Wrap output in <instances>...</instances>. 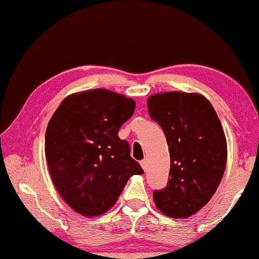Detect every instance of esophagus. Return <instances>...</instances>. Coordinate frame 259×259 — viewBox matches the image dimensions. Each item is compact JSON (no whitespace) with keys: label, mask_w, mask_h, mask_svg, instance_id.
Masks as SVG:
<instances>
[{"label":"esophagus","mask_w":259,"mask_h":259,"mask_svg":"<svg viewBox=\"0 0 259 259\" xmlns=\"http://www.w3.org/2000/svg\"><path fill=\"white\" fill-rule=\"evenodd\" d=\"M140 165H142V168H143L144 170H146V169H147V160L140 161Z\"/></svg>","instance_id":"obj_1"}]
</instances>
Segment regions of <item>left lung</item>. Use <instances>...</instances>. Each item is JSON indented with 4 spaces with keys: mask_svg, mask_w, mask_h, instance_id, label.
<instances>
[{
    "mask_svg": "<svg viewBox=\"0 0 259 259\" xmlns=\"http://www.w3.org/2000/svg\"><path fill=\"white\" fill-rule=\"evenodd\" d=\"M147 108L163 130L170 154L169 181L153 193L154 203L165 216L187 218L209 202L222 181L227 161L224 130L200 94H155L148 97Z\"/></svg>",
    "mask_w": 259,
    "mask_h": 259,
    "instance_id": "8db88e82",
    "label": "left lung"
}]
</instances>
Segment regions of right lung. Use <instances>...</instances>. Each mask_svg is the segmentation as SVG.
Listing matches in <instances>:
<instances>
[{"label":"right lung","mask_w":259,"mask_h":259,"mask_svg":"<svg viewBox=\"0 0 259 259\" xmlns=\"http://www.w3.org/2000/svg\"><path fill=\"white\" fill-rule=\"evenodd\" d=\"M134 99L103 89L67 96L46 131V157L52 183L74 211L99 216L116 203L128 179L144 174L130 156L121 125L135 112Z\"/></svg>","instance_id":"1"}]
</instances>
